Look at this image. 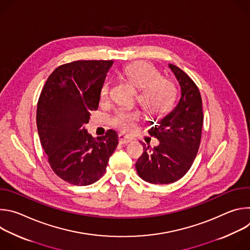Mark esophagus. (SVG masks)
<instances>
[{"instance_id": "34e87169", "label": "esophagus", "mask_w": 250, "mask_h": 250, "mask_svg": "<svg viewBox=\"0 0 250 250\" xmlns=\"http://www.w3.org/2000/svg\"><path fill=\"white\" fill-rule=\"evenodd\" d=\"M119 142L121 145H127V144H129V142H131V138H129L128 136H126L123 133H120L119 134Z\"/></svg>"}]
</instances>
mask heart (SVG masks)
Returning <instances> with one entry per match:
<instances>
[{"mask_svg": "<svg viewBox=\"0 0 250 250\" xmlns=\"http://www.w3.org/2000/svg\"><path fill=\"white\" fill-rule=\"evenodd\" d=\"M122 75L138 89L136 100L148 116H160L171 109L176 96L175 86L169 79L160 76L153 65L144 61L132 62L123 68ZM100 96L102 101L109 99V81L103 83ZM141 119L140 111L123 109L115 114L111 123L114 127L124 132H132Z\"/></svg>", "mask_w": 250, "mask_h": 250, "instance_id": "heart-1", "label": "heart"}]
</instances>
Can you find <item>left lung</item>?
Here are the masks:
<instances>
[{"instance_id": "8db88e82", "label": "left lung", "mask_w": 250, "mask_h": 250, "mask_svg": "<svg viewBox=\"0 0 250 250\" xmlns=\"http://www.w3.org/2000/svg\"><path fill=\"white\" fill-rule=\"evenodd\" d=\"M169 68L180 86L179 102L148 130L160 141L159 146L151 148L144 145L145 151L135 164L138 176L152 184L181 179L196 158L202 137L204 115L199 88L179 67L169 64Z\"/></svg>"}]
</instances>
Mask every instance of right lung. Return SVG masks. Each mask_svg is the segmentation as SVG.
Segmentation results:
<instances>
[{"label":"right lung","mask_w":250,"mask_h":250,"mask_svg":"<svg viewBox=\"0 0 250 250\" xmlns=\"http://www.w3.org/2000/svg\"><path fill=\"white\" fill-rule=\"evenodd\" d=\"M113 60H77L58 66L47 78L37 110L41 144L53 172L69 184L87 186L104 174L119 145L109 129L94 138L85 128L98 110L100 90Z\"/></svg>","instance_id":"right-lung-1"}]
</instances>
